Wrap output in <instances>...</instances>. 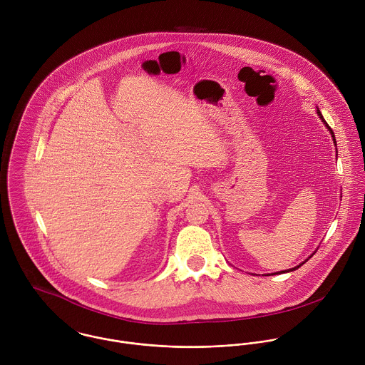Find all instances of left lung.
<instances>
[{
	"instance_id": "1",
	"label": "left lung",
	"mask_w": 365,
	"mask_h": 365,
	"mask_svg": "<svg viewBox=\"0 0 365 365\" xmlns=\"http://www.w3.org/2000/svg\"><path fill=\"white\" fill-rule=\"evenodd\" d=\"M317 115H319V118H320V119H322V120H323V122H324V123H326V120H324V118H323V116H322V113H320V110H319V108H317ZM326 126H327V129H329V130H330V133H331V136H333V140H334V143H336V139H334V133H333V130H331V128H330V126H329V125H327V123H326ZM304 262H305V261H304ZM304 262H302V264H304ZM302 264H299V265H298V267H295V268H292V269H297V268H299V267H301V265H302ZM292 269H291V271H292ZM288 271H289V269H288Z\"/></svg>"
}]
</instances>
